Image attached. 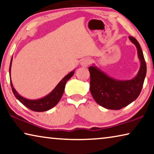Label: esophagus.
<instances>
[{
    "label": "esophagus",
    "mask_w": 154,
    "mask_h": 154,
    "mask_svg": "<svg viewBox=\"0 0 154 154\" xmlns=\"http://www.w3.org/2000/svg\"><path fill=\"white\" fill-rule=\"evenodd\" d=\"M91 60L88 58H85V59H82L80 61V65L82 67H87L90 64Z\"/></svg>",
    "instance_id": "esophagus-1"
}]
</instances>
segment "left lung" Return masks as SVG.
Instances as JSON below:
<instances>
[{
	"instance_id": "left-lung-1",
	"label": "left lung",
	"mask_w": 154,
	"mask_h": 154,
	"mask_svg": "<svg viewBox=\"0 0 154 154\" xmlns=\"http://www.w3.org/2000/svg\"><path fill=\"white\" fill-rule=\"evenodd\" d=\"M129 39L137 48L140 63L139 70L133 79H115L94 64L89 67L91 94L98 104L107 109L119 110L126 106L137 99L142 90L147 73L146 63L139 43L133 37H129Z\"/></svg>"
}]
</instances>
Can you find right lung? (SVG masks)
Returning a JSON list of instances; mask_svg holds the SVG:
<instances>
[{
	"instance_id": "obj_1",
	"label": "right lung",
	"mask_w": 154,
	"mask_h": 154,
	"mask_svg": "<svg viewBox=\"0 0 154 154\" xmlns=\"http://www.w3.org/2000/svg\"><path fill=\"white\" fill-rule=\"evenodd\" d=\"M12 59H13V57L11 58L9 65L10 83H11L12 91H13L15 97H16V99L18 100L22 104L24 105L25 106L27 107L28 108H29L30 110H33V111L35 112L47 111V110H48L54 107L55 106L59 103L63 94L66 82L69 80V79H70V78L74 75L75 71V69H74L73 71L69 72V74L65 75L63 79L58 83V85L55 87L54 89L52 90L50 94L46 95V96L37 100H29L21 96V95L16 91V90L14 89L13 84H12L11 79V67L12 63Z\"/></svg>"
}]
</instances>
